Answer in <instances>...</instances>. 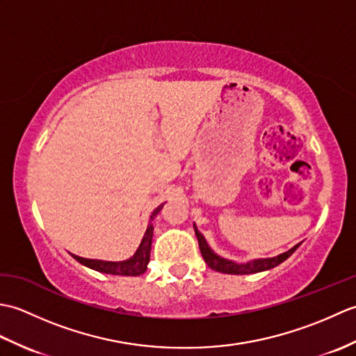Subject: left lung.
Returning <instances> with one entry per match:
<instances>
[{
  "instance_id": "left-lung-1",
  "label": "left lung",
  "mask_w": 356,
  "mask_h": 356,
  "mask_svg": "<svg viewBox=\"0 0 356 356\" xmlns=\"http://www.w3.org/2000/svg\"><path fill=\"white\" fill-rule=\"evenodd\" d=\"M194 231H195V236H197V240H199V248H200L202 257H203V260H205L208 266L211 269L217 270V272H222V274H231V275L257 274V272L275 268V266H278L280 263H283L286 259H289V257L293 254L295 249L300 246V243L295 245L287 252H283V254H280L277 257H272V259H257V260L248 261V263H236V261L222 259L220 255H217L213 251V249L208 246L205 237H203L202 234L199 232V229L195 228V225H194Z\"/></svg>"
}]
</instances>
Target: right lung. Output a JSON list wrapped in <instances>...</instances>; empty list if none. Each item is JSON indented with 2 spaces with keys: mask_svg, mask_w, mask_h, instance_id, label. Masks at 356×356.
Returning a JSON list of instances; mask_svg holds the SVG:
<instances>
[{
  "mask_svg": "<svg viewBox=\"0 0 356 356\" xmlns=\"http://www.w3.org/2000/svg\"><path fill=\"white\" fill-rule=\"evenodd\" d=\"M163 207L159 205L153 214L149 217V223L148 228L145 231V236H143L140 245L138 248V251L134 252L131 259L124 260V261H104V260H92V259H82V257L73 255L74 260H78L81 264L84 266L95 269L97 272H104V274H111V275H125V277H136V275H142L143 272L147 270L148 261H149V251H151V240H153V220L154 217L161 213V209Z\"/></svg>",
  "mask_w": 356,
  "mask_h": 356,
  "instance_id": "right-lung-1",
  "label": "right lung"
}]
</instances>
